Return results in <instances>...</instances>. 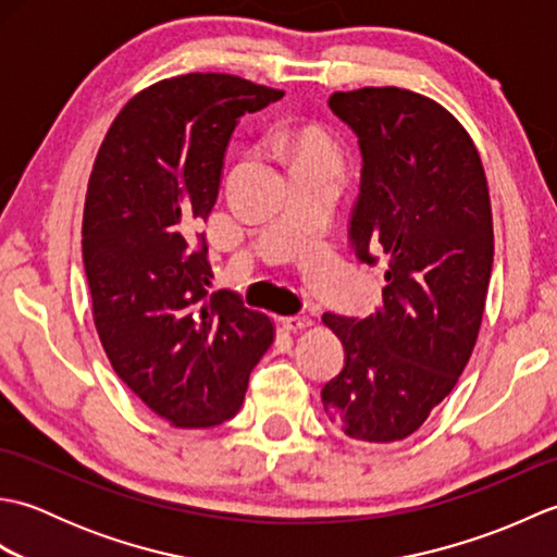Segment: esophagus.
<instances>
[{
  "mask_svg": "<svg viewBox=\"0 0 557 557\" xmlns=\"http://www.w3.org/2000/svg\"><path fill=\"white\" fill-rule=\"evenodd\" d=\"M280 321L287 330H292V333H297V330H306V327L313 325L309 315H287V318H280Z\"/></svg>",
  "mask_w": 557,
  "mask_h": 557,
  "instance_id": "1",
  "label": "esophagus"
}]
</instances>
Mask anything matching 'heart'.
Instances as JSON below:
<instances>
[{"label":"heart","mask_w":557,"mask_h":557,"mask_svg":"<svg viewBox=\"0 0 557 557\" xmlns=\"http://www.w3.org/2000/svg\"><path fill=\"white\" fill-rule=\"evenodd\" d=\"M294 160L299 164H321V168H342V150L327 134H309L292 144Z\"/></svg>","instance_id":"heart-1"}]
</instances>
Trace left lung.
Listing matches in <instances>:
<instances>
[{
    "label": "left lung",
    "instance_id": "left-lung-1",
    "mask_svg": "<svg viewBox=\"0 0 557 557\" xmlns=\"http://www.w3.org/2000/svg\"><path fill=\"white\" fill-rule=\"evenodd\" d=\"M363 158L349 239L385 263L383 304L369 318L325 313L345 369L323 409L354 441L395 443L453 393L474 351L493 270L486 172L467 128L407 88H359L327 100Z\"/></svg>",
    "mask_w": 557,
    "mask_h": 557
}]
</instances>
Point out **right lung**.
<instances>
[{
    "label": "right lung",
    "mask_w": 557,
    "mask_h": 557,
    "mask_svg": "<svg viewBox=\"0 0 557 557\" xmlns=\"http://www.w3.org/2000/svg\"><path fill=\"white\" fill-rule=\"evenodd\" d=\"M285 90L232 74L152 83L116 114L83 208L92 321L116 375L176 429H210L244 405L275 325L234 292H206V234L239 116Z\"/></svg>",
    "instance_id": "right-lung-1"
}]
</instances>
